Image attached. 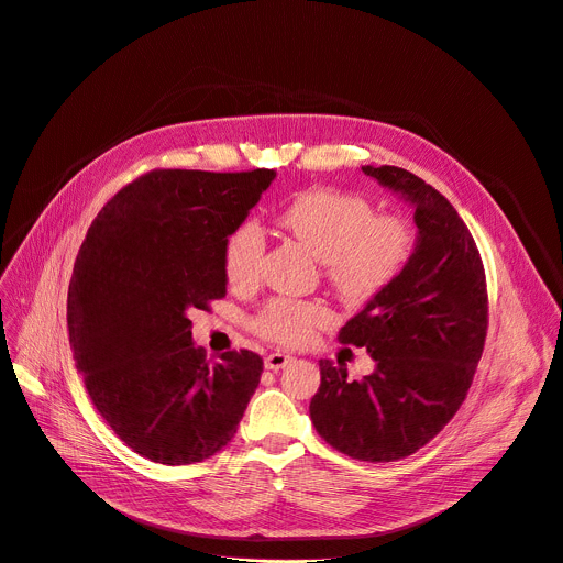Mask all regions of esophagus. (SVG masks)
<instances>
[{
	"mask_svg": "<svg viewBox=\"0 0 563 563\" xmlns=\"http://www.w3.org/2000/svg\"><path fill=\"white\" fill-rule=\"evenodd\" d=\"M291 360H294L291 354H285V352H272V354H267L265 368H267V371H280V368H285Z\"/></svg>",
	"mask_w": 563,
	"mask_h": 563,
	"instance_id": "esophagus-1",
	"label": "esophagus"
}]
</instances>
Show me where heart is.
<instances>
[{"mask_svg": "<svg viewBox=\"0 0 563 563\" xmlns=\"http://www.w3.org/2000/svg\"><path fill=\"white\" fill-rule=\"evenodd\" d=\"M276 227L321 261L330 289L350 305H364L384 294L411 263L416 231L406 218L375 213L373 201L341 188H310L294 195L274 218ZM265 240L253 224H238L224 240L222 265L233 289H251L261 280ZM332 323L319 300L274 298L253 319L263 339L283 345L308 343Z\"/></svg>", "mask_w": 563, "mask_h": 563, "instance_id": "heart-1", "label": "heart"}]
</instances>
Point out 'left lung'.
I'll list each match as a JSON object with an SVG mask.
<instances>
[{
  "mask_svg": "<svg viewBox=\"0 0 563 563\" xmlns=\"http://www.w3.org/2000/svg\"><path fill=\"white\" fill-rule=\"evenodd\" d=\"M364 173L413 203L418 244L404 274L339 332L341 343L371 352L375 373L350 382L341 362H321L310 418L336 451L393 463L431 442L463 406L489 300L478 246L449 199L397 166Z\"/></svg>",
  "mask_w": 563,
  "mask_h": 563,
  "instance_id": "8db88e82",
  "label": "left lung"
}]
</instances>
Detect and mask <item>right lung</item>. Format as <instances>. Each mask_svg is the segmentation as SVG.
Returning <instances> with one entry per match:
<instances>
[{"label": "right lung", "mask_w": 563, "mask_h": 563, "mask_svg": "<svg viewBox=\"0 0 563 563\" xmlns=\"http://www.w3.org/2000/svg\"><path fill=\"white\" fill-rule=\"evenodd\" d=\"M276 170H150L91 222L67 296L76 368L112 431L162 465L224 449L261 384L263 356L211 364L192 343V310L227 296L222 246Z\"/></svg>", "instance_id": "obj_1"}]
</instances>
